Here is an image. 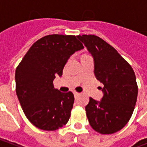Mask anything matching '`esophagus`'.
Returning a JSON list of instances; mask_svg holds the SVG:
<instances>
[{"mask_svg":"<svg viewBox=\"0 0 147 147\" xmlns=\"http://www.w3.org/2000/svg\"><path fill=\"white\" fill-rule=\"evenodd\" d=\"M79 94H80V93H78V92H76V91H75V92H74V95H75V96H77V95H79Z\"/></svg>","mask_w":147,"mask_h":147,"instance_id":"esophagus-1","label":"esophagus"}]
</instances>
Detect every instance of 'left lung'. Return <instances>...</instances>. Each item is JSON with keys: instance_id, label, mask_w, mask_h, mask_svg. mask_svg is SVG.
I'll use <instances>...</instances> for the list:
<instances>
[{"instance_id": "left-lung-1", "label": "left lung", "mask_w": 147, "mask_h": 147, "mask_svg": "<svg viewBox=\"0 0 147 147\" xmlns=\"http://www.w3.org/2000/svg\"><path fill=\"white\" fill-rule=\"evenodd\" d=\"M94 62V75L103 83L104 95L98 102L90 98L85 107L93 129L103 135L120 131L129 121L136 106L138 86L132 67L119 53L96 35H78Z\"/></svg>"}]
</instances>
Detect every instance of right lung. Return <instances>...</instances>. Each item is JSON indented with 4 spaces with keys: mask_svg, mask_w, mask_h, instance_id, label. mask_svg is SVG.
<instances>
[{
    "mask_svg": "<svg viewBox=\"0 0 147 147\" xmlns=\"http://www.w3.org/2000/svg\"><path fill=\"white\" fill-rule=\"evenodd\" d=\"M75 35L49 34L31 45L16 70V91L21 107L33 125L55 131L65 125L73 107L74 95L53 86L71 55L83 49Z\"/></svg>",
    "mask_w": 147,
    "mask_h": 147,
    "instance_id": "add662e5",
    "label": "right lung"
}]
</instances>
